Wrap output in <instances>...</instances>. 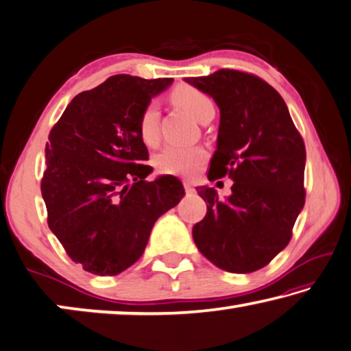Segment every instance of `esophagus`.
<instances>
[{
	"mask_svg": "<svg viewBox=\"0 0 351 351\" xmlns=\"http://www.w3.org/2000/svg\"><path fill=\"white\" fill-rule=\"evenodd\" d=\"M183 186H185V191L186 193H193L194 191V185L189 180H185L183 182Z\"/></svg>",
	"mask_w": 351,
	"mask_h": 351,
	"instance_id": "34e87169",
	"label": "esophagus"
}]
</instances>
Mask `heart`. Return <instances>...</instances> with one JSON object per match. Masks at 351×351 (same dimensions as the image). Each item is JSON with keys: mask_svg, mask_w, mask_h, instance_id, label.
<instances>
[{"mask_svg": "<svg viewBox=\"0 0 351 351\" xmlns=\"http://www.w3.org/2000/svg\"><path fill=\"white\" fill-rule=\"evenodd\" d=\"M172 99L185 108L194 118L204 123L205 119L215 117V102L204 90L193 85H179L172 91ZM158 102L149 101L143 107L140 119H138V130L141 140L152 145L158 138ZM208 157V154L200 146H179L169 145L155 157V166L163 174L174 176H193L199 171L200 166Z\"/></svg>", "mask_w": 351, "mask_h": 351, "instance_id": "heart-1", "label": "heart"}]
</instances>
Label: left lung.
Returning <instances> with one entry per match:
<instances>
[{
  "instance_id": "left-lung-1",
  "label": "left lung",
  "mask_w": 351,
  "mask_h": 351,
  "mask_svg": "<svg viewBox=\"0 0 351 351\" xmlns=\"http://www.w3.org/2000/svg\"><path fill=\"white\" fill-rule=\"evenodd\" d=\"M185 80L221 112L208 180H233L226 200L215 188H196L206 215L193 227V239L222 271L255 272L289 244L305 205V143L283 97L255 74L223 68Z\"/></svg>"
}]
</instances>
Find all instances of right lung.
I'll return each mask as SVG.
<instances>
[{"label":"right lung","mask_w":351,"mask_h":351,"mask_svg":"<svg viewBox=\"0 0 351 351\" xmlns=\"http://www.w3.org/2000/svg\"><path fill=\"white\" fill-rule=\"evenodd\" d=\"M171 77H108L73 97L49 132L42 196L48 226L74 263L101 277L140 260L155 221L185 196L182 182L152 168L138 130L143 107Z\"/></svg>","instance_id":"right-lung-1"}]
</instances>
